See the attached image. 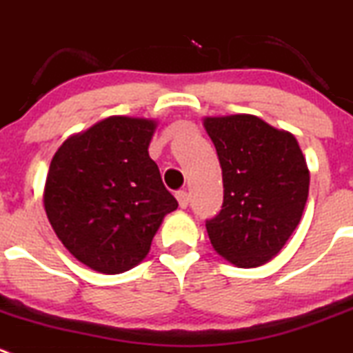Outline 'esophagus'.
Returning <instances> with one entry per match:
<instances>
[{
    "label": "esophagus",
    "instance_id": "1",
    "mask_svg": "<svg viewBox=\"0 0 353 353\" xmlns=\"http://www.w3.org/2000/svg\"><path fill=\"white\" fill-rule=\"evenodd\" d=\"M176 201H179L180 208H183V210H185L190 203L189 192H185V190H179V192H176Z\"/></svg>",
    "mask_w": 353,
    "mask_h": 353
}]
</instances>
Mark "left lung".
Segmentation results:
<instances>
[{"mask_svg":"<svg viewBox=\"0 0 353 353\" xmlns=\"http://www.w3.org/2000/svg\"><path fill=\"white\" fill-rule=\"evenodd\" d=\"M223 179V204L206 220L218 254L236 267H260L283 250L308 197L307 163L296 139L251 114L206 117Z\"/></svg>","mask_w":353,"mask_h":353,"instance_id":"1","label":"left lung"}]
</instances>
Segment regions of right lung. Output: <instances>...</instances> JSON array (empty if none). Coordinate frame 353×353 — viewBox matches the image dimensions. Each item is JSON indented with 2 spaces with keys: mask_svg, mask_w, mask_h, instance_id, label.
<instances>
[{
  "mask_svg": "<svg viewBox=\"0 0 353 353\" xmlns=\"http://www.w3.org/2000/svg\"><path fill=\"white\" fill-rule=\"evenodd\" d=\"M157 123L110 116L60 145L45 183L46 216L86 267L121 274L147 256L163 218L179 208L149 143Z\"/></svg>",
  "mask_w": 353,
  "mask_h": 353,
  "instance_id": "right-lung-1",
  "label": "right lung"
}]
</instances>
